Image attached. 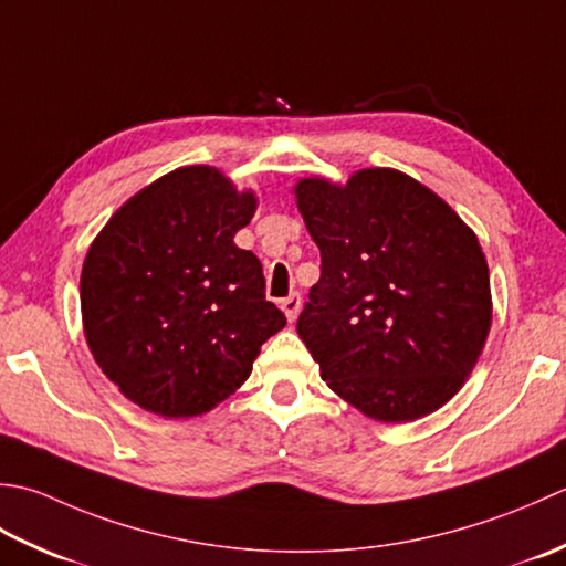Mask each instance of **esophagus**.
<instances>
[{"label":"esophagus","mask_w":566,"mask_h":566,"mask_svg":"<svg viewBox=\"0 0 566 566\" xmlns=\"http://www.w3.org/2000/svg\"><path fill=\"white\" fill-rule=\"evenodd\" d=\"M281 310H283V315L287 317V322H295L297 313H300V295L293 293V295H287L285 300H281Z\"/></svg>","instance_id":"esophagus-1"}]
</instances>
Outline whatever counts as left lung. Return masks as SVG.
Returning a JSON list of instances; mask_svg holds the SVG:
<instances>
[{
    "label": "left lung",
    "instance_id": "left-lung-1",
    "mask_svg": "<svg viewBox=\"0 0 566 566\" xmlns=\"http://www.w3.org/2000/svg\"><path fill=\"white\" fill-rule=\"evenodd\" d=\"M322 256L297 334L327 386L378 422L452 400L491 329V281L474 229L396 168L297 180Z\"/></svg>",
    "mask_w": 566,
    "mask_h": 566
}]
</instances>
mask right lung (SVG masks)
Here are the masks:
<instances>
[{
    "mask_svg": "<svg viewBox=\"0 0 566 566\" xmlns=\"http://www.w3.org/2000/svg\"><path fill=\"white\" fill-rule=\"evenodd\" d=\"M259 207L212 166H182L126 200L80 275L87 347L122 394L160 418L210 412L285 327L261 261L234 237Z\"/></svg>",
    "mask_w": 566,
    "mask_h": 566,
    "instance_id": "right-lung-1",
    "label": "right lung"
}]
</instances>
